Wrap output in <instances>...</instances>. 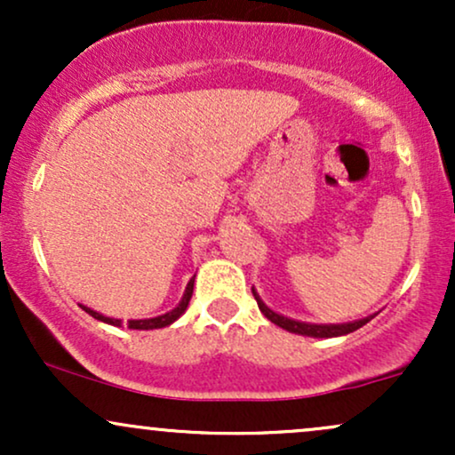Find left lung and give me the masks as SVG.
Segmentation results:
<instances>
[{
    "instance_id": "obj_1",
    "label": "left lung",
    "mask_w": 455,
    "mask_h": 455,
    "mask_svg": "<svg viewBox=\"0 0 455 455\" xmlns=\"http://www.w3.org/2000/svg\"><path fill=\"white\" fill-rule=\"evenodd\" d=\"M252 295H254V299H257L259 310L263 312L265 318H269V321L274 323V325L286 329V331H291V333H299V336H307V338H338V336H347V333L357 331L359 327H363L365 323H370L374 316H377V312H374V315L357 318V321H351V323H321V325H318V323L295 321V318L282 316V315H278V312H274L269 306H265V301L260 299L257 291H254V286H252Z\"/></svg>"
}]
</instances>
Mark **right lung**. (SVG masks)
Here are the masks:
<instances>
[{
  "mask_svg": "<svg viewBox=\"0 0 455 455\" xmlns=\"http://www.w3.org/2000/svg\"><path fill=\"white\" fill-rule=\"evenodd\" d=\"M192 291H195V278L188 282V286H186V291H184V297H181V301L173 307V310H169V312H166V315H160V316H154V318H134V321H128V327L130 329H162V327H169L171 323H175L177 318H180L186 312L188 304H190ZM81 307L90 316L98 318V321L108 323V325H115V327H122V321H119V318L104 316V315H100V312L92 310V307H87V306H83V304H81Z\"/></svg>",
  "mask_w": 455,
  "mask_h": 455,
  "instance_id": "right-lung-1",
  "label": "right lung"
}]
</instances>
